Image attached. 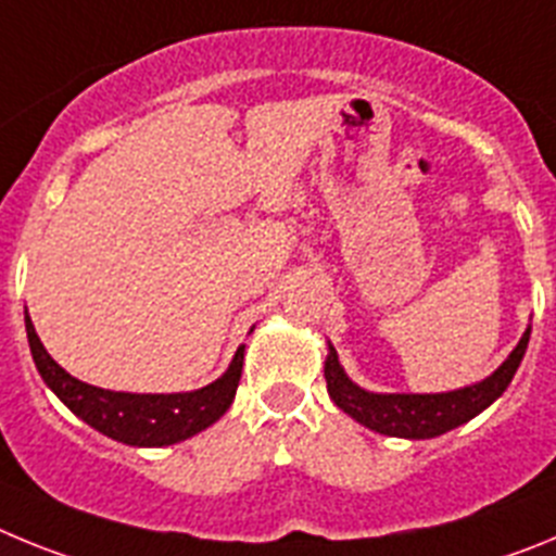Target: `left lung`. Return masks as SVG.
Listing matches in <instances>:
<instances>
[{
  "label": "left lung",
  "mask_w": 556,
  "mask_h": 556,
  "mask_svg": "<svg viewBox=\"0 0 556 556\" xmlns=\"http://www.w3.org/2000/svg\"><path fill=\"white\" fill-rule=\"evenodd\" d=\"M529 333L520 337L518 348L509 353V358L490 378L473 387L454 392H437V395H376L362 387H356L345 370L339 367L337 351H328L326 358V381L328 395L342 412L358 420L367 429L387 437H406V440H429V437L445 434L456 426L468 424L470 417L488 409L501 392L507 390L518 370L520 358L527 353Z\"/></svg>",
  "instance_id": "left-lung-1"
}]
</instances>
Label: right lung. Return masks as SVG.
<instances>
[{
	"mask_svg": "<svg viewBox=\"0 0 556 556\" xmlns=\"http://www.w3.org/2000/svg\"><path fill=\"white\" fill-rule=\"evenodd\" d=\"M24 326H27L33 362L49 390L91 429L127 445L161 448V445L180 443L186 437L208 429L233 404L236 387L242 378L244 348H239L225 376L203 390L178 392V395H132V392L100 390V387L83 384L75 376H68L55 358L43 351L27 314H24Z\"/></svg>",
	"mask_w": 556,
	"mask_h": 556,
	"instance_id": "right-lung-1",
	"label": "right lung"
}]
</instances>
